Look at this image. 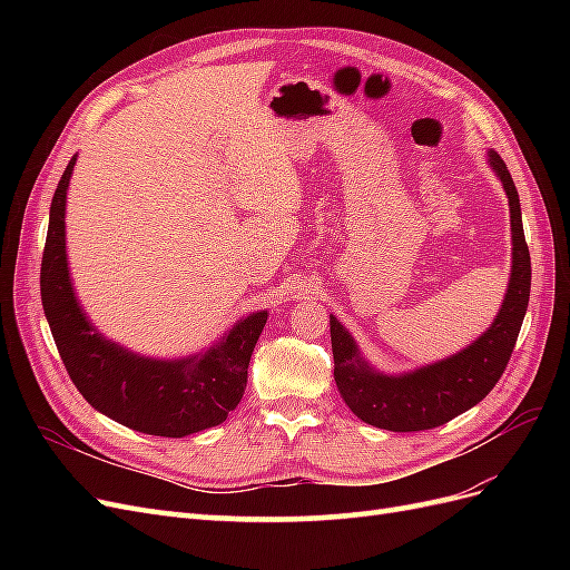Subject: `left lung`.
I'll use <instances>...</instances> for the list:
<instances>
[{
    "instance_id": "1",
    "label": "left lung",
    "mask_w": 570,
    "mask_h": 570,
    "mask_svg": "<svg viewBox=\"0 0 570 570\" xmlns=\"http://www.w3.org/2000/svg\"><path fill=\"white\" fill-rule=\"evenodd\" d=\"M488 164L502 180L511 214V278L494 323L469 347L435 364L390 375L375 371L358 352L354 337L331 316L335 383L354 416L392 433H416L450 423L485 400L502 377L521 333L530 299V252L523 235L521 202L511 174L494 149Z\"/></svg>"
}]
</instances>
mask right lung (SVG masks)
I'll list each match as a JSON object with an SVG mask.
<instances>
[{
  "label": "right lung",
  "instance_id": "right-lung-1",
  "mask_svg": "<svg viewBox=\"0 0 570 570\" xmlns=\"http://www.w3.org/2000/svg\"><path fill=\"white\" fill-rule=\"evenodd\" d=\"M68 161L49 206L40 292L63 366L78 392L111 421L137 433L185 438L220 425L247 387L249 358L268 312L239 318L212 347L183 358L135 354L107 340L85 316L66 258Z\"/></svg>",
  "mask_w": 570,
  "mask_h": 570
}]
</instances>
